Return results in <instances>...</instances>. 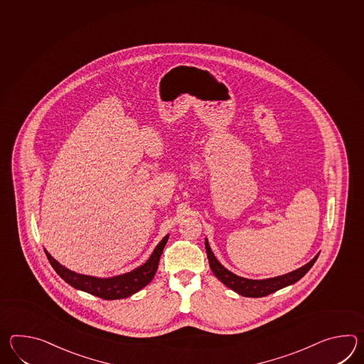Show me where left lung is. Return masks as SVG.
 I'll use <instances>...</instances> for the list:
<instances>
[{"label": "left lung", "instance_id": "8db88e82", "mask_svg": "<svg viewBox=\"0 0 364 364\" xmlns=\"http://www.w3.org/2000/svg\"><path fill=\"white\" fill-rule=\"evenodd\" d=\"M205 248L208 253V259L210 264L211 272L218 278L219 281L225 283L227 287H230L231 290L237 292L239 295L247 296V298H262L267 296L272 292L281 290L283 287L292 284V283L298 282L303 275L307 273L308 270L315 264L316 259L318 257V255L315 256L314 259L308 262L307 265L299 267L291 273L287 274L279 275L275 278H269V279H247L242 278L239 275L231 273L230 270H227L226 267H222V264H219L218 259H215L214 253L211 252L210 247L208 240H205Z\"/></svg>", "mask_w": 364, "mask_h": 364}]
</instances>
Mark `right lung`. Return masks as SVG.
Listing matches in <instances>:
<instances>
[{"instance_id": "add662e5", "label": "right lung", "mask_w": 364, "mask_h": 364, "mask_svg": "<svg viewBox=\"0 0 364 364\" xmlns=\"http://www.w3.org/2000/svg\"><path fill=\"white\" fill-rule=\"evenodd\" d=\"M167 240L168 235L163 237L162 242L156 245L150 259H147L142 267H137L127 274L117 275L112 278H97L74 273L72 270L60 265L48 252L46 251V255L52 267L56 270L57 274L60 275L65 282L73 286L74 289L86 291L102 299H122L136 294L137 291L144 289L146 284L151 282Z\"/></svg>"}]
</instances>
